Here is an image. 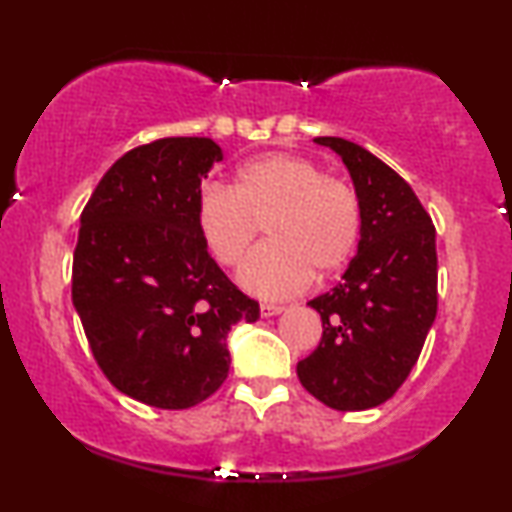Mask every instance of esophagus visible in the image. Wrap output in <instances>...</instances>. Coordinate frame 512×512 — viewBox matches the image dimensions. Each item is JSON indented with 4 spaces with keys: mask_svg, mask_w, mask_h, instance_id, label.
Segmentation results:
<instances>
[{
    "mask_svg": "<svg viewBox=\"0 0 512 512\" xmlns=\"http://www.w3.org/2000/svg\"><path fill=\"white\" fill-rule=\"evenodd\" d=\"M282 305H272V303H261V317H275V314L282 312Z\"/></svg>",
    "mask_w": 512,
    "mask_h": 512,
    "instance_id": "1",
    "label": "esophagus"
}]
</instances>
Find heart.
<instances>
[{
	"label": "heart",
	"mask_w": 512,
	"mask_h": 512,
	"mask_svg": "<svg viewBox=\"0 0 512 512\" xmlns=\"http://www.w3.org/2000/svg\"><path fill=\"white\" fill-rule=\"evenodd\" d=\"M202 242L226 268H237L263 226L268 244L240 272L261 298H291L352 256L361 207L345 181L326 177L310 158L268 153L237 167L233 186H205L195 200Z\"/></svg>",
	"instance_id": "heart-1"
}]
</instances>
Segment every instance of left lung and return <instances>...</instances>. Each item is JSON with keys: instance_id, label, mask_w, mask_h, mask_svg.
Listing matches in <instances>:
<instances>
[{"instance_id": "1", "label": "left lung", "mask_w": 512, "mask_h": 512, "mask_svg": "<svg viewBox=\"0 0 512 512\" xmlns=\"http://www.w3.org/2000/svg\"><path fill=\"white\" fill-rule=\"evenodd\" d=\"M347 165L361 207V240L342 282L310 300L321 342L298 380L333 410L389 401L408 380L438 312L436 228L408 181L342 137H317Z\"/></svg>"}]
</instances>
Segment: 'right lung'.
Listing matches in <instances>:
<instances>
[{
    "instance_id": "1",
    "label": "right lung",
    "mask_w": 512,
    "mask_h": 512,
    "mask_svg": "<svg viewBox=\"0 0 512 512\" xmlns=\"http://www.w3.org/2000/svg\"><path fill=\"white\" fill-rule=\"evenodd\" d=\"M221 158L207 137L137 146L81 212L72 303L107 380L151 408L186 410L212 396L228 377V331L261 314L195 223L200 184Z\"/></svg>"
}]
</instances>
